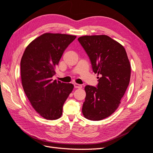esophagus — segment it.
<instances>
[{"instance_id": "34e87169", "label": "esophagus", "mask_w": 153, "mask_h": 153, "mask_svg": "<svg viewBox=\"0 0 153 153\" xmlns=\"http://www.w3.org/2000/svg\"><path fill=\"white\" fill-rule=\"evenodd\" d=\"M74 87L76 88V89H81V88H82V85L78 84L76 83H75V84H74Z\"/></svg>"}]
</instances>
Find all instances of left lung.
Returning <instances> with one entry per match:
<instances>
[{"label":"left lung","instance_id":"left-lung-1","mask_svg":"<svg viewBox=\"0 0 153 153\" xmlns=\"http://www.w3.org/2000/svg\"><path fill=\"white\" fill-rule=\"evenodd\" d=\"M98 74L97 87L86 85L82 106L84 116L100 121L112 115L121 103L129 85L131 65L122 45L106 35L81 36L78 39Z\"/></svg>","mask_w":153,"mask_h":153}]
</instances>
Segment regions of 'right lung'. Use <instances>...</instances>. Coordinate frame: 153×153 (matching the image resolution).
Returning <instances> with one entry per match:
<instances>
[{
  "label": "right lung",
  "instance_id": "right-lung-1",
  "mask_svg": "<svg viewBox=\"0 0 153 153\" xmlns=\"http://www.w3.org/2000/svg\"><path fill=\"white\" fill-rule=\"evenodd\" d=\"M76 36L45 33L26 47L20 62L22 84L34 109L41 117L55 120L74 85L53 80L55 69Z\"/></svg>",
  "mask_w": 153,
  "mask_h": 153
}]
</instances>
